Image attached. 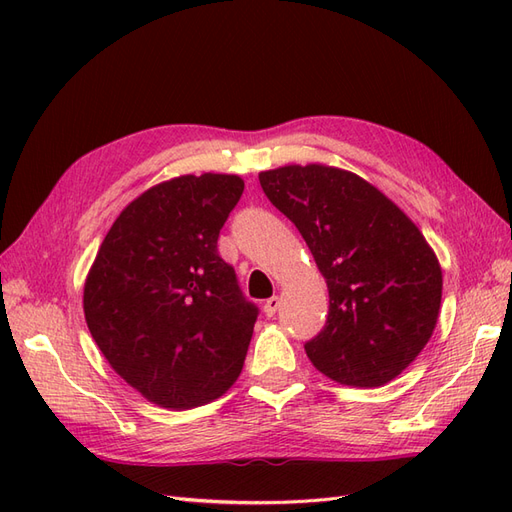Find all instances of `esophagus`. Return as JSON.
Instances as JSON below:
<instances>
[{
  "label": "esophagus",
  "instance_id": "esophagus-1",
  "mask_svg": "<svg viewBox=\"0 0 512 512\" xmlns=\"http://www.w3.org/2000/svg\"><path fill=\"white\" fill-rule=\"evenodd\" d=\"M280 303H282L280 297H271L265 301V305H262V312H265L267 318H273L277 309H280Z\"/></svg>",
  "mask_w": 512,
  "mask_h": 512
}]
</instances>
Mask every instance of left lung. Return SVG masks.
I'll return each instance as SVG.
<instances>
[{"label":"left lung","instance_id":"8db88e82","mask_svg":"<svg viewBox=\"0 0 512 512\" xmlns=\"http://www.w3.org/2000/svg\"><path fill=\"white\" fill-rule=\"evenodd\" d=\"M299 228L329 288L324 329L305 344L327 378L361 389L395 380L433 335L442 269L423 232L350 170L288 164L258 175Z\"/></svg>","mask_w":512,"mask_h":512}]
</instances>
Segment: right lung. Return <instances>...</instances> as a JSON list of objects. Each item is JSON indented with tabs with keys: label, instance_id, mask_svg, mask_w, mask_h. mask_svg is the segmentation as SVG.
I'll return each mask as SVG.
<instances>
[{
	"label": "right lung",
	"instance_id": "obj_1",
	"mask_svg": "<svg viewBox=\"0 0 512 512\" xmlns=\"http://www.w3.org/2000/svg\"><path fill=\"white\" fill-rule=\"evenodd\" d=\"M239 175H181L119 213L91 265L83 312L117 374L151 404L190 410L237 382L258 309L218 254Z\"/></svg>",
	"mask_w": 512,
	"mask_h": 512
}]
</instances>
